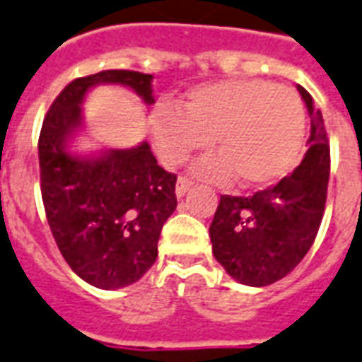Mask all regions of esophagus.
<instances>
[{
	"label": "esophagus",
	"mask_w": 362,
	"mask_h": 362,
	"mask_svg": "<svg viewBox=\"0 0 362 362\" xmlns=\"http://www.w3.org/2000/svg\"><path fill=\"white\" fill-rule=\"evenodd\" d=\"M190 187H192V181H190L189 177H179L177 187H175V194H177V198L187 194V190H189Z\"/></svg>",
	"instance_id": "34e87169"
}]
</instances>
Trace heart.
<instances>
[{"instance_id":"b5f03b06","label":"heart","mask_w":362,"mask_h":362,"mask_svg":"<svg viewBox=\"0 0 362 362\" xmlns=\"http://www.w3.org/2000/svg\"><path fill=\"white\" fill-rule=\"evenodd\" d=\"M306 114L299 95L265 80H222L190 89L177 110L151 115L155 151L166 166L183 164L211 140L215 155L194 166L199 177L241 187H265L297 166L305 144Z\"/></svg>"}]
</instances>
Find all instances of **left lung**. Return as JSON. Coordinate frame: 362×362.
<instances>
[{"instance_id": "8db88e82", "label": "left lung", "mask_w": 362, "mask_h": 362, "mask_svg": "<svg viewBox=\"0 0 362 362\" xmlns=\"http://www.w3.org/2000/svg\"><path fill=\"white\" fill-rule=\"evenodd\" d=\"M299 89L310 115V136L299 166L254 196H221L209 226L216 262L237 282L269 286L284 279L310 250L327 199L331 153L322 112Z\"/></svg>"}]
</instances>
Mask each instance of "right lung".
I'll return each mask as SVG.
<instances>
[{
    "label": "right lung",
    "mask_w": 362,
    "mask_h": 362,
    "mask_svg": "<svg viewBox=\"0 0 362 362\" xmlns=\"http://www.w3.org/2000/svg\"><path fill=\"white\" fill-rule=\"evenodd\" d=\"M153 76L100 71L72 80L45 115L39 136L40 194L57 248L69 267L100 290L134 284L151 269L164 222L177 207L175 173L147 141L78 157L69 141L82 127V103L99 83H119L153 104Z\"/></svg>",
    "instance_id": "obj_1"
}]
</instances>
